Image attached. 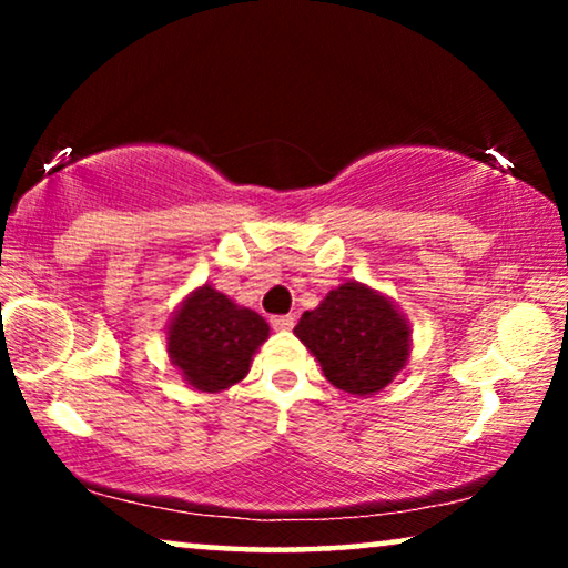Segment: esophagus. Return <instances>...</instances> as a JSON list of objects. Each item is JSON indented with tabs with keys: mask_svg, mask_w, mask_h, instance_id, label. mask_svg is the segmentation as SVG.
Returning <instances> with one entry per match:
<instances>
[{
	"mask_svg": "<svg viewBox=\"0 0 568 568\" xmlns=\"http://www.w3.org/2000/svg\"><path fill=\"white\" fill-rule=\"evenodd\" d=\"M271 328H274V331H292L294 328V315L271 317Z\"/></svg>",
	"mask_w": 568,
	"mask_h": 568,
	"instance_id": "esophagus-1",
	"label": "esophagus"
}]
</instances>
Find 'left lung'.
Wrapping results in <instances>:
<instances>
[{
	"label": "left lung",
	"mask_w": 568,
	"mask_h": 568,
	"mask_svg": "<svg viewBox=\"0 0 568 568\" xmlns=\"http://www.w3.org/2000/svg\"><path fill=\"white\" fill-rule=\"evenodd\" d=\"M338 390L369 398L387 387L410 356V323L387 294L344 282L307 310L294 328Z\"/></svg>",
	"instance_id": "8db88e82"
}]
</instances>
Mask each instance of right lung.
<instances>
[{
	"label": "right lung",
	"mask_w": 568,
	"mask_h": 568,
	"mask_svg": "<svg viewBox=\"0 0 568 568\" xmlns=\"http://www.w3.org/2000/svg\"><path fill=\"white\" fill-rule=\"evenodd\" d=\"M268 331L255 310L237 305L212 284H201L170 317L168 356L193 390L222 393L251 372Z\"/></svg>",
	"instance_id": "add662e5"
}]
</instances>
